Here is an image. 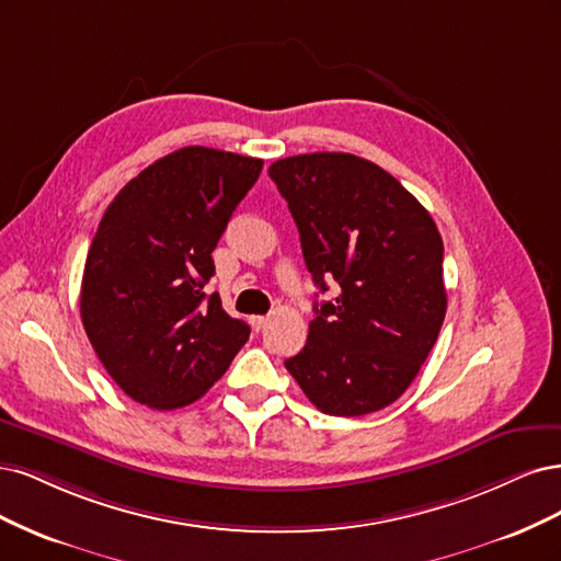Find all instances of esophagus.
<instances>
[{"label": "esophagus", "mask_w": 561, "mask_h": 561, "mask_svg": "<svg viewBox=\"0 0 561 561\" xmlns=\"http://www.w3.org/2000/svg\"><path fill=\"white\" fill-rule=\"evenodd\" d=\"M249 321H251V327H254L256 331H263V329L267 327V321H270V317H251Z\"/></svg>", "instance_id": "obj_1"}]
</instances>
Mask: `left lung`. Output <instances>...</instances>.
Returning <instances> with one entry per match:
<instances>
[{
	"mask_svg": "<svg viewBox=\"0 0 561 561\" xmlns=\"http://www.w3.org/2000/svg\"><path fill=\"white\" fill-rule=\"evenodd\" d=\"M291 209L305 265L333 300L314 302L305 347L284 360L321 412L391 405L436 345L447 294L431 214L375 162L302 153L267 170Z\"/></svg>",
	"mask_w": 561,
	"mask_h": 561,
	"instance_id": "left-lung-1",
	"label": "left lung"
}]
</instances>
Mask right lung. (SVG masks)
I'll use <instances>...</instances> for the list:
<instances>
[{
    "label": "right lung",
    "instance_id": "obj_1",
    "mask_svg": "<svg viewBox=\"0 0 561 561\" xmlns=\"http://www.w3.org/2000/svg\"><path fill=\"white\" fill-rule=\"evenodd\" d=\"M261 170V158L184 147L106 207L83 267L81 321L133 401L156 410L197 401L249 340L205 284L211 251Z\"/></svg>",
    "mask_w": 561,
    "mask_h": 561
}]
</instances>
